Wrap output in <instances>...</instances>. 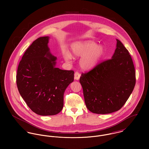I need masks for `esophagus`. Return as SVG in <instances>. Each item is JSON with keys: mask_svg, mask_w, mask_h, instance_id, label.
<instances>
[{"mask_svg": "<svg viewBox=\"0 0 149 149\" xmlns=\"http://www.w3.org/2000/svg\"><path fill=\"white\" fill-rule=\"evenodd\" d=\"M80 77V74L78 72H76L74 73V79L76 80H79Z\"/></svg>", "mask_w": 149, "mask_h": 149, "instance_id": "obj_1", "label": "esophagus"}]
</instances>
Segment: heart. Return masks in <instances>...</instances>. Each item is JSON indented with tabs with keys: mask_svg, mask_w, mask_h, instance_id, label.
<instances>
[{
	"mask_svg": "<svg viewBox=\"0 0 149 149\" xmlns=\"http://www.w3.org/2000/svg\"><path fill=\"white\" fill-rule=\"evenodd\" d=\"M72 55L75 57H82L79 64L81 68L89 70L95 68L104 53V47L102 45H96L92 41H84L74 43L71 46ZM64 59L70 62L72 58L69 53L64 54Z\"/></svg>",
	"mask_w": 149,
	"mask_h": 149,
	"instance_id": "heart-1",
	"label": "heart"
}]
</instances>
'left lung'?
I'll return each instance as SVG.
<instances>
[{"mask_svg":"<svg viewBox=\"0 0 149 149\" xmlns=\"http://www.w3.org/2000/svg\"><path fill=\"white\" fill-rule=\"evenodd\" d=\"M116 41L112 58L82 73L80 78L85 105L93 113L107 114L119 110L135 85L132 58L123 43Z\"/></svg>","mask_w":149,"mask_h":149,"instance_id":"left-lung-1","label":"left lung"}]
</instances>
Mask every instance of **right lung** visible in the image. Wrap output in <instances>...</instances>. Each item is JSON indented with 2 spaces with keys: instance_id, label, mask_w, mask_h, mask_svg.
I'll return each instance as SVG.
<instances>
[{
  "instance_id": "1",
  "label": "right lung",
  "mask_w": 149,
  "mask_h": 149,
  "mask_svg": "<svg viewBox=\"0 0 149 149\" xmlns=\"http://www.w3.org/2000/svg\"><path fill=\"white\" fill-rule=\"evenodd\" d=\"M49 40L40 37L27 48L16 77L22 97L34 112L42 116L61 112L65 91L74 80V71L55 66L57 57L50 52Z\"/></svg>"
}]
</instances>
